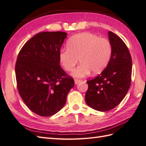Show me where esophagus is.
<instances>
[{"instance_id": "34e87169", "label": "esophagus", "mask_w": 146, "mask_h": 146, "mask_svg": "<svg viewBox=\"0 0 146 146\" xmlns=\"http://www.w3.org/2000/svg\"><path fill=\"white\" fill-rule=\"evenodd\" d=\"M80 81H81V80L79 79H74V83H75L76 84H78V83H80Z\"/></svg>"}]
</instances>
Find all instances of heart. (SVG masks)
<instances>
[{
    "mask_svg": "<svg viewBox=\"0 0 146 146\" xmlns=\"http://www.w3.org/2000/svg\"><path fill=\"white\" fill-rule=\"evenodd\" d=\"M111 50L109 40L85 32L70 37L67 42V48L60 52L59 59L63 68L71 72L79 58L81 63L73 71V75L82 78L91 71L94 74L101 72L110 60Z\"/></svg>",
    "mask_w": 146,
    "mask_h": 146,
    "instance_id": "obj_1",
    "label": "heart"
}]
</instances>
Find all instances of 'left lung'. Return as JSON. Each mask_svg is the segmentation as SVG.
<instances>
[{
    "label": "left lung",
    "instance_id": "obj_1",
    "mask_svg": "<svg viewBox=\"0 0 146 146\" xmlns=\"http://www.w3.org/2000/svg\"><path fill=\"white\" fill-rule=\"evenodd\" d=\"M111 46L109 63L102 73L87 81L86 102L92 109L107 111L114 109L124 99L131 85L132 59L123 40L109 32Z\"/></svg>",
    "mask_w": 146,
    "mask_h": 146
}]
</instances>
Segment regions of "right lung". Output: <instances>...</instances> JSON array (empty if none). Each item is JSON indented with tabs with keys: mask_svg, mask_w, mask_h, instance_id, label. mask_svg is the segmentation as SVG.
Wrapping results in <instances>:
<instances>
[{
	"mask_svg": "<svg viewBox=\"0 0 146 146\" xmlns=\"http://www.w3.org/2000/svg\"><path fill=\"white\" fill-rule=\"evenodd\" d=\"M67 33L42 32L21 48L15 64L18 92L27 106L41 117H50L65 106L73 78L60 65L59 54Z\"/></svg>",
	"mask_w": 146,
	"mask_h": 146,
	"instance_id": "add662e5",
	"label": "right lung"
}]
</instances>
